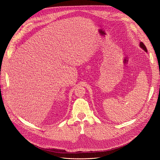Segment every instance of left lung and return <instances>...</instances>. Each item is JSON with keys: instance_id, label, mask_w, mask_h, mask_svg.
I'll return each mask as SVG.
<instances>
[{"instance_id": "left-lung-1", "label": "left lung", "mask_w": 160, "mask_h": 160, "mask_svg": "<svg viewBox=\"0 0 160 160\" xmlns=\"http://www.w3.org/2000/svg\"><path fill=\"white\" fill-rule=\"evenodd\" d=\"M139 45H140V47H141L142 49H143V50H144L145 52H148L147 49H146V47L145 46V45H144L142 42H141V43H139Z\"/></svg>"}]
</instances>
